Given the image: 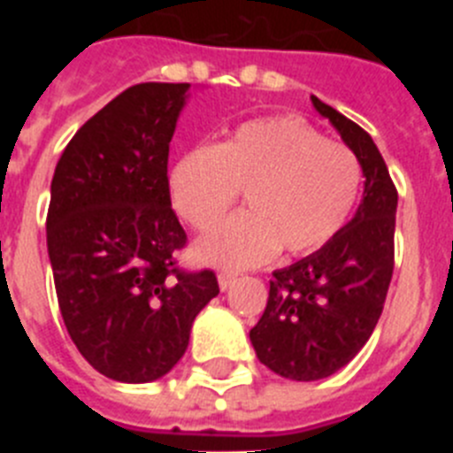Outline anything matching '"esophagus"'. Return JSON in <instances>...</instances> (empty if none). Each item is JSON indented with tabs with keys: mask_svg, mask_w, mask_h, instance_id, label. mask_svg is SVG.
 Segmentation results:
<instances>
[{
	"mask_svg": "<svg viewBox=\"0 0 453 453\" xmlns=\"http://www.w3.org/2000/svg\"><path fill=\"white\" fill-rule=\"evenodd\" d=\"M218 283H219V290H226V288H231L235 283V274H231V272H219Z\"/></svg>",
	"mask_w": 453,
	"mask_h": 453,
	"instance_id": "obj_1",
	"label": "esophagus"
}]
</instances>
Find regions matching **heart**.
Listing matches in <instances>:
<instances>
[{
  "label": "heart",
  "mask_w": 453,
  "mask_h": 453,
  "mask_svg": "<svg viewBox=\"0 0 453 453\" xmlns=\"http://www.w3.org/2000/svg\"><path fill=\"white\" fill-rule=\"evenodd\" d=\"M361 188V165L292 118L242 124L222 145L188 151L170 172V199L192 229L208 231L245 192L250 213L222 222L199 240L203 263L245 270L279 247L308 254L347 222Z\"/></svg>",
  "instance_id": "obj_1"
}]
</instances>
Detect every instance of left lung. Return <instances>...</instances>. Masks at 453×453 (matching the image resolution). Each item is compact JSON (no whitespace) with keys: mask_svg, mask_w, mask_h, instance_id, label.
I'll list each match as a JSON object with an SVG mask.
<instances>
[{"mask_svg":"<svg viewBox=\"0 0 453 453\" xmlns=\"http://www.w3.org/2000/svg\"><path fill=\"white\" fill-rule=\"evenodd\" d=\"M311 102L354 151L365 188L354 218L326 245L272 274L265 313L250 331L258 361L292 381L326 379L363 349L395 267L397 190L381 151L358 124L315 95Z\"/></svg>","mask_w":453,"mask_h":453,"instance_id":"obj_1","label":"left lung"}]
</instances>
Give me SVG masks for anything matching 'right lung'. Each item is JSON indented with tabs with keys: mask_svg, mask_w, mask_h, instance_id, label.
I'll return each mask as SVG.
<instances>
[{
	"mask_svg": "<svg viewBox=\"0 0 453 453\" xmlns=\"http://www.w3.org/2000/svg\"><path fill=\"white\" fill-rule=\"evenodd\" d=\"M190 83H138L92 115L51 179L47 251L72 342L104 376L150 383L188 349L219 292L186 272V231L172 211L167 156Z\"/></svg>",
	"mask_w": 453,
	"mask_h": 453,
	"instance_id": "add662e5",
	"label": "right lung"
}]
</instances>
